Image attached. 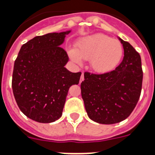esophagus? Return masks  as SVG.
I'll return each mask as SVG.
<instances>
[{"instance_id":"obj_1","label":"esophagus","mask_w":155,"mask_h":155,"mask_svg":"<svg viewBox=\"0 0 155 155\" xmlns=\"http://www.w3.org/2000/svg\"><path fill=\"white\" fill-rule=\"evenodd\" d=\"M84 80V74L82 73V74H81V79H80V83H81L82 81H83Z\"/></svg>"}]
</instances>
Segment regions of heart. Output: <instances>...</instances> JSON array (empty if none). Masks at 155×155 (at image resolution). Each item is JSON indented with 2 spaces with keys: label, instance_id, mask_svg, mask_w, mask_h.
Segmentation results:
<instances>
[{
  "label": "heart",
  "instance_id": "b5f03b06",
  "mask_svg": "<svg viewBox=\"0 0 155 155\" xmlns=\"http://www.w3.org/2000/svg\"><path fill=\"white\" fill-rule=\"evenodd\" d=\"M71 60L81 64V59L89 60L90 66L99 74L107 73L116 68L123 56V46L120 41L104 34H95L84 38L75 50H69Z\"/></svg>",
  "mask_w": 155,
  "mask_h": 155
}]
</instances>
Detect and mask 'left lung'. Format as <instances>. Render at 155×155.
I'll list each match as a JSON object with an SVG mask.
<instances>
[{"instance_id":"1","label":"left lung","mask_w":155,"mask_h":155,"mask_svg":"<svg viewBox=\"0 0 155 155\" xmlns=\"http://www.w3.org/2000/svg\"><path fill=\"white\" fill-rule=\"evenodd\" d=\"M118 38L124 50L121 64L114 71L102 74L85 72L81 84L87 116L101 124H114L126 120L136 106L141 92L140 56L128 42Z\"/></svg>"}]
</instances>
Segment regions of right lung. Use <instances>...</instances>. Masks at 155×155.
<instances>
[{
  "instance_id": "obj_1",
  "label": "right lung",
  "mask_w": 155,
  "mask_h": 155,
  "mask_svg": "<svg viewBox=\"0 0 155 155\" xmlns=\"http://www.w3.org/2000/svg\"><path fill=\"white\" fill-rule=\"evenodd\" d=\"M71 30L35 36L21 46L15 61L12 90L20 110L34 121L60 119L70 87L78 84L81 72L64 66L69 61L61 47Z\"/></svg>"
}]
</instances>
